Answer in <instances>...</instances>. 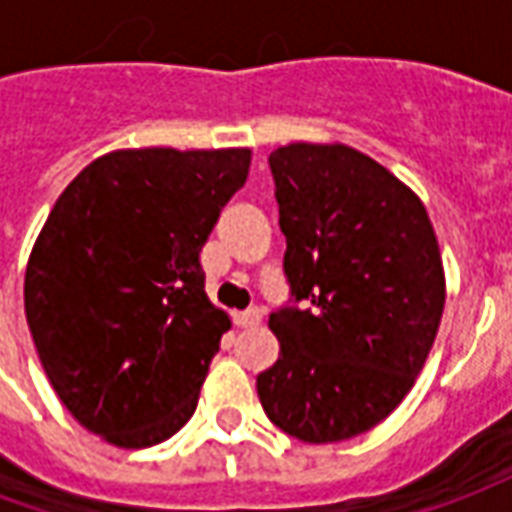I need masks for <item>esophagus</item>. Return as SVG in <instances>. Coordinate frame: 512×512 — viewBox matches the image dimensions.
Returning a JSON list of instances; mask_svg holds the SVG:
<instances>
[{"label":"esophagus","instance_id":"34e87169","mask_svg":"<svg viewBox=\"0 0 512 512\" xmlns=\"http://www.w3.org/2000/svg\"><path fill=\"white\" fill-rule=\"evenodd\" d=\"M260 318H263V310L252 307V310L238 312V315H235V326H241V329H249V326H257V323H260Z\"/></svg>","mask_w":512,"mask_h":512}]
</instances>
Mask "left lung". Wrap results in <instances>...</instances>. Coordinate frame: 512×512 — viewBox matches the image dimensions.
I'll return each mask as SVG.
<instances>
[{
  "mask_svg": "<svg viewBox=\"0 0 512 512\" xmlns=\"http://www.w3.org/2000/svg\"><path fill=\"white\" fill-rule=\"evenodd\" d=\"M268 167L290 304L268 318L279 359L257 395L293 439H354L400 406L433 348L439 241L417 194L354 147L296 142Z\"/></svg>",
  "mask_w": 512,
  "mask_h": 512,
  "instance_id": "obj_1",
  "label": "left lung"
}]
</instances>
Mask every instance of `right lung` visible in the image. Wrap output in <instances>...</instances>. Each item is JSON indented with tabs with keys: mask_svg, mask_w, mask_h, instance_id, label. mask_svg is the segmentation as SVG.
I'll use <instances>...</instances> for the list:
<instances>
[{
	"mask_svg": "<svg viewBox=\"0 0 512 512\" xmlns=\"http://www.w3.org/2000/svg\"><path fill=\"white\" fill-rule=\"evenodd\" d=\"M252 153L115 150L54 202L29 255L24 310L40 365L79 425L142 450L178 433L230 321L200 252Z\"/></svg>",
	"mask_w": 512,
	"mask_h": 512,
	"instance_id": "add662e5",
	"label": "right lung"
}]
</instances>
